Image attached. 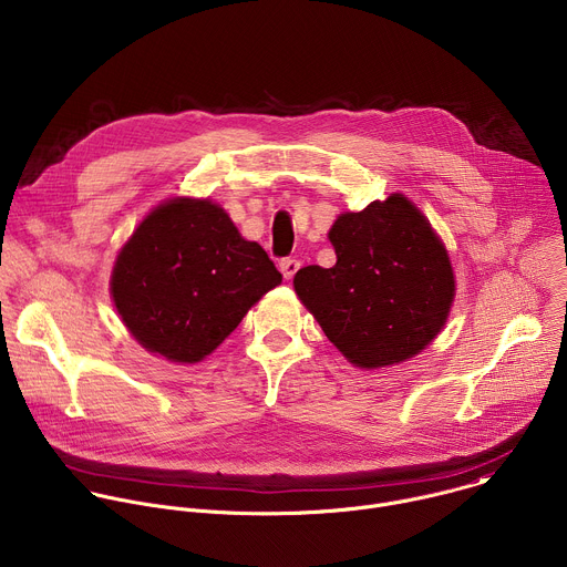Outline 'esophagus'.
Masks as SVG:
<instances>
[{
	"mask_svg": "<svg viewBox=\"0 0 567 567\" xmlns=\"http://www.w3.org/2000/svg\"><path fill=\"white\" fill-rule=\"evenodd\" d=\"M298 269H300V260H296V258H285V260H280V271H282V276H285L287 280H291V278L298 274Z\"/></svg>",
	"mask_w": 567,
	"mask_h": 567,
	"instance_id": "34e87169",
	"label": "esophagus"
}]
</instances>
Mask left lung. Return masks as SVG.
<instances>
[{
  "label": "left lung",
  "instance_id": "obj_1",
  "mask_svg": "<svg viewBox=\"0 0 567 567\" xmlns=\"http://www.w3.org/2000/svg\"><path fill=\"white\" fill-rule=\"evenodd\" d=\"M337 265L302 267L293 287L326 337L359 368L422 352L444 328L455 296L446 249L403 195L341 215Z\"/></svg>",
  "mask_w": 567,
  "mask_h": 567
}]
</instances>
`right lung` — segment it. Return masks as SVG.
Listing matches in <instances>:
<instances>
[{
	"label": "right lung",
	"mask_w": 567,
	"mask_h": 567,
	"mask_svg": "<svg viewBox=\"0 0 567 567\" xmlns=\"http://www.w3.org/2000/svg\"><path fill=\"white\" fill-rule=\"evenodd\" d=\"M280 282L267 251L239 237L217 204L173 199L154 208L118 254L112 296L145 350L195 363Z\"/></svg>",
	"instance_id": "right-lung-1"
}]
</instances>
